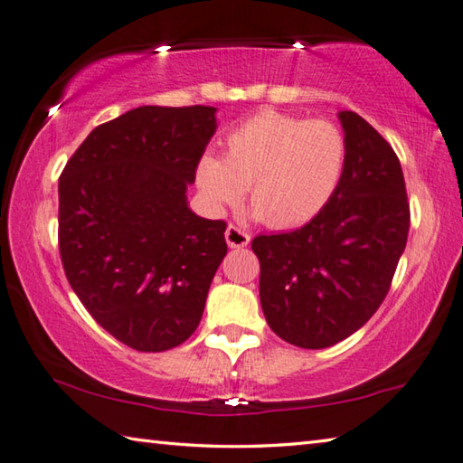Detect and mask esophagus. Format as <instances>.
<instances>
[{
	"mask_svg": "<svg viewBox=\"0 0 463 463\" xmlns=\"http://www.w3.org/2000/svg\"><path fill=\"white\" fill-rule=\"evenodd\" d=\"M224 239H226V242H229L231 249H241V247H247L249 245L250 234L245 232V231H241L239 226L229 224V226H226Z\"/></svg>",
	"mask_w": 463,
	"mask_h": 463,
	"instance_id": "esophagus-1",
	"label": "esophagus"
}]
</instances>
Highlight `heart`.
I'll return each mask as SVG.
<instances>
[{"mask_svg": "<svg viewBox=\"0 0 463 463\" xmlns=\"http://www.w3.org/2000/svg\"><path fill=\"white\" fill-rule=\"evenodd\" d=\"M347 165L336 124L260 112L224 140L221 159L202 156L195 184L208 206L237 203L249 187L253 216L271 229H296L323 213Z\"/></svg>", "mask_w": 463, "mask_h": 463, "instance_id": "heart-1", "label": "heart"}]
</instances>
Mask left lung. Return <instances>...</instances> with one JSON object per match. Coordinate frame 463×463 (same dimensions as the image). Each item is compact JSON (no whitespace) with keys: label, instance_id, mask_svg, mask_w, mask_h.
Wrapping results in <instances>:
<instances>
[{"label":"left lung","instance_id":"left-lung-1","mask_svg":"<svg viewBox=\"0 0 463 463\" xmlns=\"http://www.w3.org/2000/svg\"><path fill=\"white\" fill-rule=\"evenodd\" d=\"M347 165L323 213L292 232L260 234V298L279 339L325 349L362 328L404 253L411 208L401 161L372 124L339 112Z\"/></svg>","mask_w":463,"mask_h":463}]
</instances>
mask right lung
<instances>
[{
	"instance_id": "1",
	"label": "right lung",
	"mask_w": 463,
	"mask_h": 463,
	"mask_svg": "<svg viewBox=\"0 0 463 463\" xmlns=\"http://www.w3.org/2000/svg\"><path fill=\"white\" fill-rule=\"evenodd\" d=\"M214 132L213 106H140L93 128L61 174L65 276L137 351L190 339L226 255V224L194 214L185 195Z\"/></svg>"
}]
</instances>
